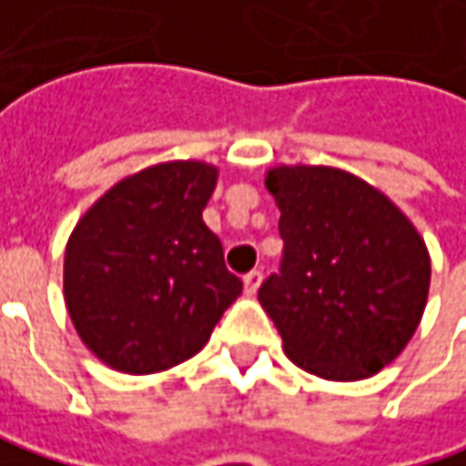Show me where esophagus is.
Returning a JSON list of instances; mask_svg holds the SVG:
<instances>
[{
	"mask_svg": "<svg viewBox=\"0 0 466 466\" xmlns=\"http://www.w3.org/2000/svg\"><path fill=\"white\" fill-rule=\"evenodd\" d=\"M260 281H263V273L260 271L248 273V276H245V292L253 297V294L260 289Z\"/></svg>",
	"mask_w": 466,
	"mask_h": 466,
	"instance_id": "obj_1",
	"label": "esophagus"
}]
</instances>
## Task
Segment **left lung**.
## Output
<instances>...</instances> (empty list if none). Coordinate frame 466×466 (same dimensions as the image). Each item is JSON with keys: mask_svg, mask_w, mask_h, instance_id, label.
<instances>
[{"mask_svg": "<svg viewBox=\"0 0 466 466\" xmlns=\"http://www.w3.org/2000/svg\"><path fill=\"white\" fill-rule=\"evenodd\" d=\"M281 273L258 299L297 368L362 380L394 362L422 320L431 253L389 195L336 167H271Z\"/></svg>", "mask_w": 466, "mask_h": 466, "instance_id": "obj_1", "label": "left lung"}]
</instances>
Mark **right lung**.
<instances>
[{"instance_id": "add662e5", "label": "right lung", "mask_w": 466, "mask_h": 466, "mask_svg": "<svg viewBox=\"0 0 466 466\" xmlns=\"http://www.w3.org/2000/svg\"><path fill=\"white\" fill-rule=\"evenodd\" d=\"M216 179L206 161H161L119 179L75 224L65 305L112 370L151 375L190 360L242 294L203 221Z\"/></svg>"}]
</instances>
